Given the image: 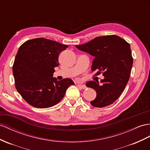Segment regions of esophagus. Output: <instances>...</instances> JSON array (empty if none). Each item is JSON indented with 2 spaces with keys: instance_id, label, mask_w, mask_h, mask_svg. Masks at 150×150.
I'll return each mask as SVG.
<instances>
[{
  "instance_id": "1",
  "label": "esophagus",
  "mask_w": 150,
  "mask_h": 150,
  "mask_svg": "<svg viewBox=\"0 0 150 150\" xmlns=\"http://www.w3.org/2000/svg\"><path fill=\"white\" fill-rule=\"evenodd\" d=\"M77 86L79 88H80V89H85L86 88V86L85 85H83V84H81V83H78Z\"/></svg>"
}]
</instances>
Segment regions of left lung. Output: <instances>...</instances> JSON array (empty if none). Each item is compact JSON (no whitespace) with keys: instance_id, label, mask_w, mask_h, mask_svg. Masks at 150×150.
<instances>
[{"instance_id":"left-lung-1","label":"left lung","mask_w":150,"mask_h":150,"mask_svg":"<svg viewBox=\"0 0 150 150\" xmlns=\"http://www.w3.org/2000/svg\"><path fill=\"white\" fill-rule=\"evenodd\" d=\"M78 49L89 53L94 59L91 70L95 75L103 73L104 79L99 82L89 81L86 86L96 92V98L91 101L92 106L103 108L117 100L125 89L133 64L130 44L117 35L94 38L87 43L77 45Z\"/></svg>"}]
</instances>
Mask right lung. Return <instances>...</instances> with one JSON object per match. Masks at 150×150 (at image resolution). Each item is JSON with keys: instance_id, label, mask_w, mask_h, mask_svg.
<instances>
[{"instance_id": "obj_1", "label": "right lung", "mask_w": 150, "mask_h": 150, "mask_svg": "<svg viewBox=\"0 0 150 150\" xmlns=\"http://www.w3.org/2000/svg\"><path fill=\"white\" fill-rule=\"evenodd\" d=\"M67 45L44 38L26 41L19 48L13 66L15 87L29 105L38 108L56 105L74 82L52 77L59 54Z\"/></svg>"}]
</instances>
